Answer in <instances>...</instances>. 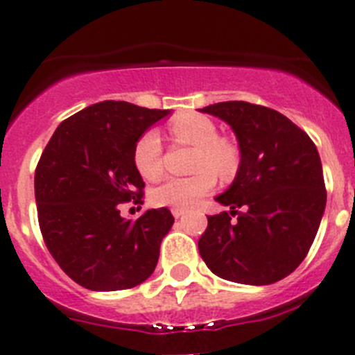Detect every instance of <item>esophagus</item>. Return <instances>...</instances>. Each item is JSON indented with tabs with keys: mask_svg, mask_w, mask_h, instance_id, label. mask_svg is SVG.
I'll use <instances>...</instances> for the list:
<instances>
[{
	"mask_svg": "<svg viewBox=\"0 0 355 355\" xmlns=\"http://www.w3.org/2000/svg\"><path fill=\"white\" fill-rule=\"evenodd\" d=\"M185 213H187L185 209H177V207H173V209H171V214H173L175 218H182Z\"/></svg>",
	"mask_w": 355,
	"mask_h": 355,
	"instance_id": "esophagus-1",
	"label": "esophagus"
}]
</instances>
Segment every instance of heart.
<instances>
[{
  "mask_svg": "<svg viewBox=\"0 0 355 355\" xmlns=\"http://www.w3.org/2000/svg\"><path fill=\"white\" fill-rule=\"evenodd\" d=\"M170 132L177 141L196 148L194 168L189 177H170L153 192V199L159 206L189 209L200 198L209 194L216 184V177H234L239 170V149L228 139L218 137V127L207 116L196 113L180 114L170 123ZM163 146L157 132L149 130L137 141L134 149V163L139 173L148 180H156L163 173Z\"/></svg>",
  "mask_w": 355,
  "mask_h": 355,
  "instance_id": "heart-1",
  "label": "heart"
}]
</instances>
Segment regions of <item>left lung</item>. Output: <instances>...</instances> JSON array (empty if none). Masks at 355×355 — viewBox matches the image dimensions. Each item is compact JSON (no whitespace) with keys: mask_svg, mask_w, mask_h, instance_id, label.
<instances>
[{"mask_svg":"<svg viewBox=\"0 0 355 355\" xmlns=\"http://www.w3.org/2000/svg\"><path fill=\"white\" fill-rule=\"evenodd\" d=\"M227 121L241 164L230 187L216 196L227 211L207 216L199 239L206 266L223 280L270 285L288 277L313 245L327 206L323 166L309 135L278 111L245 101L199 110Z\"/></svg>","mask_w":355,"mask_h":355,"instance_id":"left-lung-1","label":"left lung"}]
</instances>
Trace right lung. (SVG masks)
Segmentation results:
<instances>
[{"label":"right lung","mask_w":355,"mask_h":355,"mask_svg":"<svg viewBox=\"0 0 355 355\" xmlns=\"http://www.w3.org/2000/svg\"><path fill=\"white\" fill-rule=\"evenodd\" d=\"M170 113L96 103L62 121L42 151L34 178L41 234L60 268L84 288H132L155 271L175 218L159 207L125 220L120 204H142L135 144Z\"/></svg>","instance_id":"1"}]
</instances>
